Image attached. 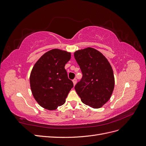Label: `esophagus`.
<instances>
[{"label": "esophagus", "instance_id": "esophagus-1", "mask_svg": "<svg viewBox=\"0 0 146 146\" xmlns=\"http://www.w3.org/2000/svg\"><path fill=\"white\" fill-rule=\"evenodd\" d=\"M72 82H73V84H74V85H75L76 84V83H77V79L76 78H74V80H72Z\"/></svg>", "mask_w": 146, "mask_h": 146}]
</instances>
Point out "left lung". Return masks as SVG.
<instances>
[{"instance_id": "left-lung-1", "label": "left lung", "mask_w": 146, "mask_h": 146, "mask_svg": "<svg viewBox=\"0 0 146 146\" xmlns=\"http://www.w3.org/2000/svg\"><path fill=\"white\" fill-rule=\"evenodd\" d=\"M74 57L83 74L75 90L83 104L93 108H101L109 100L114 90L111 64L101 52L92 47L76 51Z\"/></svg>"}]
</instances>
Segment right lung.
Returning <instances> with one entry per match:
<instances>
[{
	"instance_id": "obj_1",
	"label": "right lung",
	"mask_w": 146,
	"mask_h": 146,
	"mask_svg": "<svg viewBox=\"0 0 146 146\" xmlns=\"http://www.w3.org/2000/svg\"><path fill=\"white\" fill-rule=\"evenodd\" d=\"M70 57V52L54 48L43 54L33 66L30 88L35 100L42 108L55 110L65 103L74 86L64 69Z\"/></svg>"
}]
</instances>
